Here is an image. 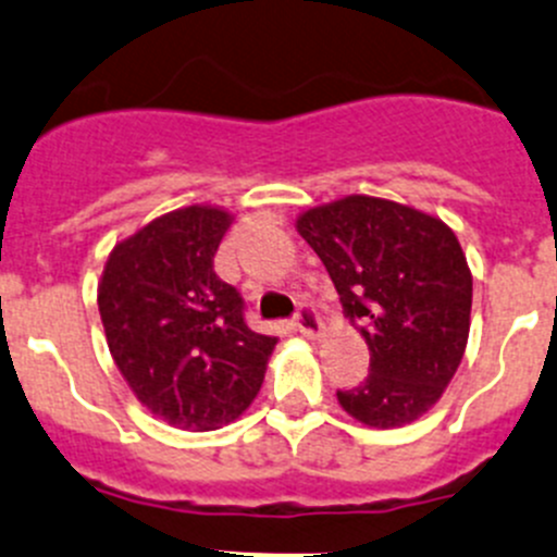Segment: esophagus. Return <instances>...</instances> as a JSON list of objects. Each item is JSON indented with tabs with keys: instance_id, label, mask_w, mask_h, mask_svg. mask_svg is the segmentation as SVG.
I'll list each match as a JSON object with an SVG mask.
<instances>
[{
	"instance_id": "34e87169",
	"label": "esophagus",
	"mask_w": 557,
	"mask_h": 557,
	"mask_svg": "<svg viewBox=\"0 0 557 557\" xmlns=\"http://www.w3.org/2000/svg\"><path fill=\"white\" fill-rule=\"evenodd\" d=\"M294 326L299 329V332L305 334V337H315V334L323 329L321 315H318V310L310 305V301H301V305L296 307Z\"/></svg>"
}]
</instances>
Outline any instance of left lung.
<instances>
[{
    "instance_id": "obj_1",
    "label": "left lung",
    "mask_w": 557,
    "mask_h": 557,
    "mask_svg": "<svg viewBox=\"0 0 557 557\" xmlns=\"http://www.w3.org/2000/svg\"><path fill=\"white\" fill-rule=\"evenodd\" d=\"M296 228L370 348V372L339 388V405L383 430L428 413L455 377L471 329L473 280L455 231L370 196L310 209Z\"/></svg>"
}]
</instances>
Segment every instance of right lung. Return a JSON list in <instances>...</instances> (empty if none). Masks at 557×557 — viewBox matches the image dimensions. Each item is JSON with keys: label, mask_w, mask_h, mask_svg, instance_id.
I'll return each mask as SVG.
<instances>
[{"label": "right lung", "mask_w": 557, "mask_h": 557, "mask_svg": "<svg viewBox=\"0 0 557 557\" xmlns=\"http://www.w3.org/2000/svg\"><path fill=\"white\" fill-rule=\"evenodd\" d=\"M228 225L231 214L212 207L163 214L113 247L97 288L119 372L180 430L234 422L277 345L247 326L245 299L214 272Z\"/></svg>", "instance_id": "right-lung-1"}]
</instances>
